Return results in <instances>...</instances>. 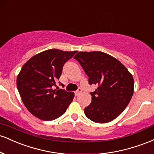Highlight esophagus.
Wrapping results in <instances>:
<instances>
[{
    "mask_svg": "<svg viewBox=\"0 0 154 154\" xmlns=\"http://www.w3.org/2000/svg\"><path fill=\"white\" fill-rule=\"evenodd\" d=\"M82 90L81 89V88H78V89H77V91L75 92V94L76 96H77V95H79V94H80V93H82Z\"/></svg>",
    "mask_w": 154,
    "mask_h": 154,
    "instance_id": "obj_1",
    "label": "esophagus"
}]
</instances>
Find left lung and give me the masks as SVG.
I'll use <instances>...</instances> for the list:
<instances>
[{"instance_id":"obj_1","label":"left lung","mask_w":154,"mask_h":154,"mask_svg":"<svg viewBox=\"0 0 154 154\" xmlns=\"http://www.w3.org/2000/svg\"><path fill=\"white\" fill-rule=\"evenodd\" d=\"M74 59L89 77V84L98 85L91 93L92 101L85 108V114L97 123L116 119L133 95L134 79L131 74L119 61L100 51L78 52Z\"/></svg>"}]
</instances>
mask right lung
I'll return each instance as SVG.
<instances>
[{
    "label": "right lung",
    "mask_w": 154,
    "mask_h": 154,
    "mask_svg": "<svg viewBox=\"0 0 154 154\" xmlns=\"http://www.w3.org/2000/svg\"><path fill=\"white\" fill-rule=\"evenodd\" d=\"M76 53L50 49L32 56L22 66L17 76V89L26 109L38 119H57L73 100V92L54 90L53 86L61 77L63 64Z\"/></svg>",
    "instance_id": "1"
}]
</instances>
